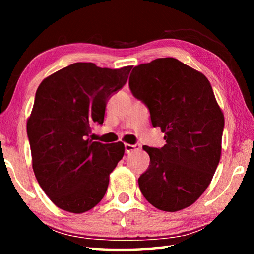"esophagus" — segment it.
<instances>
[{"instance_id":"34e87169","label":"esophagus","mask_w":254,"mask_h":254,"mask_svg":"<svg viewBox=\"0 0 254 254\" xmlns=\"http://www.w3.org/2000/svg\"><path fill=\"white\" fill-rule=\"evenodd\" d=\"M140 148H141V144H139V143H135V144L126 143L124 144V150H126V153H130L132 151H134V150H139Z\"/></svg>"}]
</instances>
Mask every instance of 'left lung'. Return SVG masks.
I'll list each match as a JSON object with an SVG mask.
<instances>
[{
  "mask_svg": "<svg viewBox=\"0 0 254 254\" xmlns=\"http://www.w3.org/2000/svg\"><path fill=\"white\" fill-rule=\"evenodd\" d=\"M128 87L166 140L162 148L143 147L150 165L140 190L158 209L186 208L208 187L221 158L224 115L212 86L178 59L158 58L133 68Z\"/></svg>",
  "mask_w": 254,
  "mask_h": 254,
  "instance_id": "left-lung-1",
  "label": "left lung"
}]
</instances>
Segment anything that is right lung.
I'll return each mask as SVG.
<instances>
[{
  "mask_svg": "<svg viewBox=\"0 0 254 254\" xmlns=\"http://www.w3.org/2000/svg\"><path fill=\"white\" fill-rule=\"evenodd\" d=\"M131 69L75 63L38 87L27 123L32 168L59 208L80 214L104 197L124 144L92 141L89 134L92 127L103 124L107 101L126 85Z\"/></svg>",
  "mask_w": 254,
  "mask_h": 254,
  "instance_id": "right-lung-1",
  "label": "right lung"
}]
</instances>
